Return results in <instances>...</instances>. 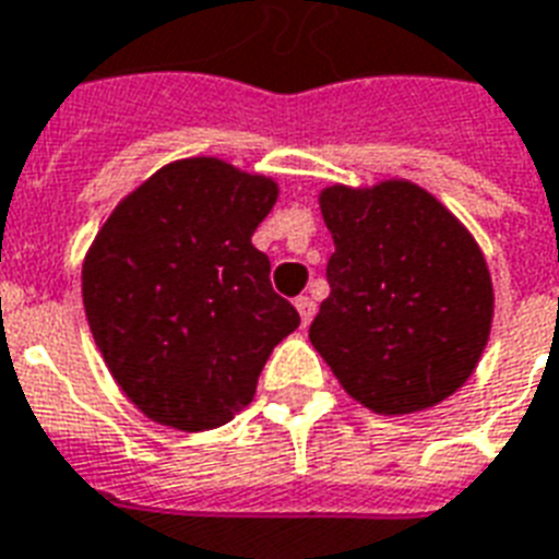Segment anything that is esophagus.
Listing matches in <instances>:
<instances>
[{
    "label": "esophagus",
    "instance_id": "34e87169",
    "mask_svg": "<svg viewBox=\"0 0 559 559\" xmlns=\"http://www.w3.org/2000/svg\"><path fill=\"white\" fill-rule=\"evenodd\" d=\"M294 306H297V311H300L302 326H309L311 318H314V309H318V302L311 300V297H297V300H294Z\"/></svg>",
    "mask_w": 559,
    "mask_h": 559
}]
</instances>
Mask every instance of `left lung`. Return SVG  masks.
Returning <instances> with one entry per match:
<instances>
[{"instance_id":"1","label":"left lung","mask_w":559,"mask_h":559,"mask_svg":"<svg viewBox=\"0 0 559 559\" xmlns=\"http://www.w3.org/2000/svg\"><path fill=\"white\" fill-rule=\"evenodd\" d=\"M335 253L309 341L376 414H417L461 388L492 326V280L464 224L411 180L326 186Z\"/></svg>"}]
</instances>
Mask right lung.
<instances>
[{
    "label": "right lung",
    "mask_w": 559,
    "mask_h": 559,
    "mask_svg": "<svg viewBox=\"0 0 559 559\" xmlns=\"http://www.w3.org/2000/svg\"><path fill=\"white\" fill-rule=\"evenodd\" d=\"M280 186L218 157L175 159L119 201L81 271L95 347L124 396L177 431L230 423L300 326L253 248Z\"/></svg>",
    "instance_id": "right-lung-1"
}]
</instances>
